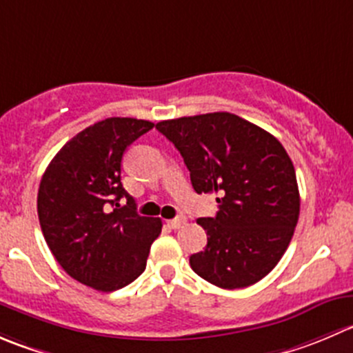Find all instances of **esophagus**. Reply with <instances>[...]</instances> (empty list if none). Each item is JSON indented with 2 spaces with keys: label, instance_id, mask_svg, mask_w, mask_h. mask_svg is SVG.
<instances>
[{
  "label": "esophagus",
  "instance_id": "1",
  "mask_svg": "<svg viewBox=\"0 0 353 353\" xmlns=\"http://www.w3.org/2000/svg\"><path fill=\"white\" fill-rule=\"evenodd\" d=\"M186 222H188L186 217H183V215H181V217H176V219H170V221H167V225H169L170 229H179V228H183Z\"/></svg>",
  "mask_w": 353,
  "mask_h": 353
}]
</instances>
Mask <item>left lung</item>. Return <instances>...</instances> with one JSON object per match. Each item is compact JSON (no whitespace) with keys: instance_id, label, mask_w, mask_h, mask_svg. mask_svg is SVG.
I'll use <instances>...</instances> for the list:
<instances>
[{"instance_id":"8db88e82","label":"left lung","mask_w":353,"mask_h":353,"mask_svg":"<svg viewBox=\"0 0 353 353\" xmlns=\"http://www.w3.org/2000/svg\"><path fill=\"white\" fill-rule=\"evenodd\" d=\"M157 129L179 150L198 194L215 193L203 252L190 256L200 278L224 290L255 285L288 248L300 214L295 167L281 143L229 112L162 121Z\"/></svg>"}]
</instances>
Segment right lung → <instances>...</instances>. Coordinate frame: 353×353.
Masks as SVG:
<instances>
[{
    "label": "right lung",
    "mask_w": 353,
    "mask_h": 353,
    "mask_svg": "<svg viewBox=\"0 0 353 353\" xmlns=\"http://www.w3.org/2000/svg\"><path fill=\"white\" fill-rule=\"evenodd\" d=\"M153 125L131 117L97 122L65 143L41 179L37 215L51 253L70 278L98 292L134 281L162 231L160 219L136 212L121 183L125 150ZM121 197L128 203L119 205Z\"/></svg>",
    "instance_id": "obj_1"
}]
</instances>
